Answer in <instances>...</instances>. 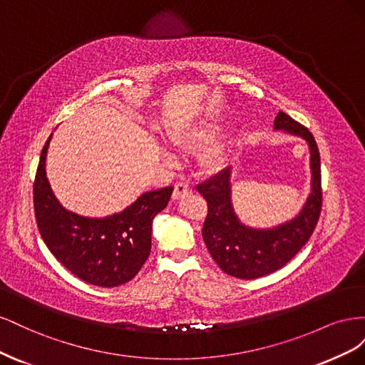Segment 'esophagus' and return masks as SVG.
<instances>
[{"label":"esophagus","instance_id":"esophagus-1","mask_svg":"<svg viewBox=\"0 0 365 365\" xmlns=\"http://www.w3.org/2000/svg\"><path fill=\"white\" fill-rule=\"evenodd\" d=\"M190 193H192V185L185 181H178L175 184V189H173V200H180V197Z\"/></svg>","mask_w":365,"mask_h":365}]
</instances>
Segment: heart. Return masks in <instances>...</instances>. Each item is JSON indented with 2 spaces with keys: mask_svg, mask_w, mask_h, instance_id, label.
<instances>
[{
  "mask_svg": "<svg viewBox=\"0 0 365 365\" xmlns=\"http://www.w3.org/2000/svg\"><path fill=\"white\" fill-rule=\"evenodd\" d=\"M220 155H222V148H220L219 145H212L204 150L202 163L207 165V168H213V165H216L219 163Z\"/></svg>",
  "mask_w": 365,
  "mask_h": 365,
  "instance_id": "b5f03b06",
  "label": "heart"
}]
</instances>
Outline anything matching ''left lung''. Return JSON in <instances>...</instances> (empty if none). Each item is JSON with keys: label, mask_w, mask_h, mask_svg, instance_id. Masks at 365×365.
<instances>
[{"label": "left lung", "mask_w": 365, "mask_h": 365, "mask_svg": "<svg viewBox=\"0 0 365 365\" xmlns=\"http://www.w3.org/2000/svg\"><path fill=\"white\" fill-rule=\"evenodd\" d=\"M274 128L304 138L311 149L312 192L295 219L271 230L240 224L230 201V169L196 187L207 201L202 237L210 256L220 269L237 279H259L284 267L312 236L322 213V164L314 135L283 111L275 117Z\"/></svg>", "instance_id": "8db88e82"}]
</instances>
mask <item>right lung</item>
I'll use <instances>...</instances> for the list:
<instances>
[{
  "mask_svg": "<svg viewBox=\"0 0 365 365\" xmlns=\"http://www.w3.org/2000/svg\"><path fill=\"white\" fill-rule=\"evenodd\" d=\"M51 135L43 145L33 184V204L41 237L65 268L81 280L114 288L132 280L148 260L152 220L168 205L173 187L143 193L121 213L91 219L65 210L46 176Z\"/></svg>",
  "mask_w": 365,
  "mask_h": 365,
  "instance_id": "add662e5",
  "label": "right lung"
}]
</instances>
